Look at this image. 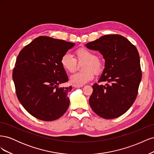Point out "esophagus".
<instances>
[{"label": "esophagus", "mask_w": 154, "mask_h": 154, "mask_svg": "<svg viewBox=\"0 0 154 154\" xmlns=\"http://www.w3.org/2000/svg\"><path fill=\"white\" fill-rule=\"evenodd\" d=\"M74 87H83V85H74Z\"/></svg>", "instance_id": "obj_1"}]
</instances>
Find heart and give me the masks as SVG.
<instances>
[{"label":"heart","mask_w":154,"mask_h":154,"mask_svg":"<svg viewBox=\"0 0 154 154\" xmlns=\"http://www.w3.org/2000/svg\"><path fill=\"white\" fill-rule=\"evenodd\" d=\"M75 59L69 53L62 56L60 63L63 70L68 72H73L76 68V62H85L83 66V72L72 74L69 78V81L74 85H83L94 78L96 74H100L102 71L101 60L96 57L95 54L85 48L78 49L75 51ZM93 71L92 72V71Z\"/></svg>","instance_id":"heart-1"}]
</instances>
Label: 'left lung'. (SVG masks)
<instances>
[{"mask_svg": "<svg viewBox=\"0 0 154 154\" xmlns=\"http://www.w3.org/2000/svg\"><path fill=\"white\" fill-rule=\"evenodd\" d=\"M85 46L103 55L105 68L98 82H107L92 85L91 109L104 119L119 117L130 108L137 95L142 77L138 51L119 35L102 36Z\"/></svg>", "mask_w": 154, "mask_h": 154, "instance_id": "1", "label": "left lung"}]
</instances>
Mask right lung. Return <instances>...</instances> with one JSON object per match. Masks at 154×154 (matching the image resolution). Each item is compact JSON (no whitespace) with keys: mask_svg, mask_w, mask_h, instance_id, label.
Instances as JSON below:
<instances>
[{"mask_svg":"<svg viewBox=\"0 0 154 154\" xmlns=\"http://www.w3.org/2000/svg\"><path fill=\"white\" fill-rule=\"evenodd\" d=\"M75 44L49 36H38L18 54L13 71L17 96L35 118L49 122L61 117L69 106L72 87H59L68 81L60 63Z\"/></svg>","mask_w":154,"mask_h":154,"instance_id":"add662e5","label":"right lung"}]
</instances>
